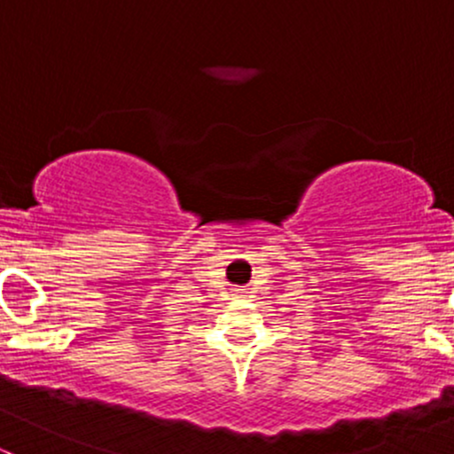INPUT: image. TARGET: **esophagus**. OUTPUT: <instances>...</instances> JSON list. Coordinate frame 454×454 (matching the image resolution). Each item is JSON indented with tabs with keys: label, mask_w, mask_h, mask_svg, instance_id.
<instances>
[{
	"label": "esophagus",
	"mask_w": 454,
	"mask_h": 454,
	"mask_svg": "<svg viewBox=\"0 0 454 454\" xmlns=\"http://www.w3.org/2000/svg\"><path fill=\"white\" fill-rule=\"evenodd\" d=\"M244 294H246V292L241 290V287H232V296H235V299H241Z\"/></svg>",
	"instance_id": "esophagus-1"
}]
</instances>
